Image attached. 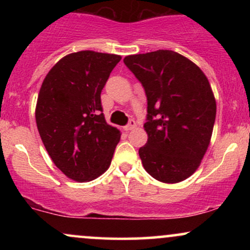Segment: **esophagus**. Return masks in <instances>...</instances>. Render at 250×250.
Segmentation results:
<instances>
[{"label": "esophagus", "instance_id": "34e87169", "mask_svg": "<svg viewBox=\"0 0 250 250\" xmlns=\"http://www.w3.org/2000/svg\"><path fill=\"white\" fill-rule=\"evenodd\" d=\"M136 128V122L134 121V120H130V121H129V123L127 125H125V129L127 131H130V130H134V129Z\"/></svg>", "mask_w": 250, "mask_h": 250}]
</instances>
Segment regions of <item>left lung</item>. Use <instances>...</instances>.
<instances>
[{
  "instance_id": "left-lung-1",
  "label": "left lung",
  "mask_w": 250,
  "mask_h": 250,
  "mask_svg": "<svg viewBox=\"0 0 250 250\" xmlns=\"http://www.w3.org/2000/svg\"><path fill=\"white\" fill-rule=\"evenodd\" d=\"M123 62L147 95L143 167L160 182L185 181L200 167L213 134L216 100L207 76L173 50L128 55Z\"/></svg>"
}]
</instances>
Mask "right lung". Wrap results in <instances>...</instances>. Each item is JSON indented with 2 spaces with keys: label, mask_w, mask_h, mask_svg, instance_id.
<instances>
[{
  "label": "right lung",
  "mask_w": 250,
  "mask_h": 250,
  "mask_svg": "<svg viewBox=\"0 0 250 250\" xmlns=\"http://www.w3.org/2000/svg\"><path fill=\"white\" fill-rule=\"evenodd\" d=\"M121 56L82 50L62 57L43 80L35 119L54 165L76 182L109 168L121 131L105 122L101 91Z\"/></svg>",
  "instance_id": "right-lung-1"
}]
</instances>
